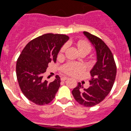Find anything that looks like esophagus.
Listing matches in <instances>:
<instances>
[{"instance_id":"esophagus-1","label":"esophagus","mask_w":131,"mask_h":131,"mask_svg":"<svg viewBox=\"0 0 131 131\" xmlns=\"http://www.w3.org/2000/svg\"><path fill=\"white\" fill-rule=\"evenodd\" d=\"M68 78L65 77V76H63V77H61V80H62V81H65V80H67Z\"/></svg>"}]
</instances>
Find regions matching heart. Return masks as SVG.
Returning <instances> with one entry per match:
<instances>
[{"label":"heart","mask_w":131,"mask_h":131,"mask_svg":"<svg viewBox=\"0 0 131 131\" xmlns=\"http://www.w3.org/2000/svg\"><path fill=\"white\" fill-rule=\"evenodd\" d=\"M78 48L79 49V51H86L88 53L91 51V46L88 43V42L84 40H80L78 43ZM64 50V47H63L61 49V51H63ZM83 69V67L82 64H79V63H70L65 64L63 66L62 68V70L66 72L67 74H70V75H74L76 73L79 72Z\"/></svg>","instance_id":"1"}]
</instances>
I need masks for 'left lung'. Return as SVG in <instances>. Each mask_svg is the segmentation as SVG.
Listing matches in <instances>:
<instances>
[{"label":"left lung","instance_id":"left-lung-1","mask_svg":"<svg viewBox=\"0 0 131 131\" xmlns=\"http://www.w3.org/2000/svg\"><path fill=\"white\" fill-rule=\"evenodd\" d=\"M83 34L95 48L96 62L90 71V87L85 89L79 82L72 93L81 105L91 107L102 102L109 94L115 82L117 68L112 53L106 44L88 32L84 31Z\"/></svg>","mask_w":131,"mask_h":131}]
</instances>
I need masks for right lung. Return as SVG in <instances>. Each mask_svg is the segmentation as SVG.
Here are the masks:
<instances>
[{
	"label": "right lung",
	"mask_w": 131,
	"mask_h": 131,
	"mask_svg": "<svg viewBox=\"0 0 131 131\" xmlns=\"http://www.w3.org/2000/svg\"><path fill=\"white\" fill-rule=\"evenodd\" d=\"M68 39L64 35L45 34L29 42L20 54L16 64L19 85L23 95L36 104H49L58 91L59 76L49 83L42 79L43 74L51 61L56 62L60 49Z\"/></svg>",
	"instance_id": "right-lung-1"
}]
</instances>
